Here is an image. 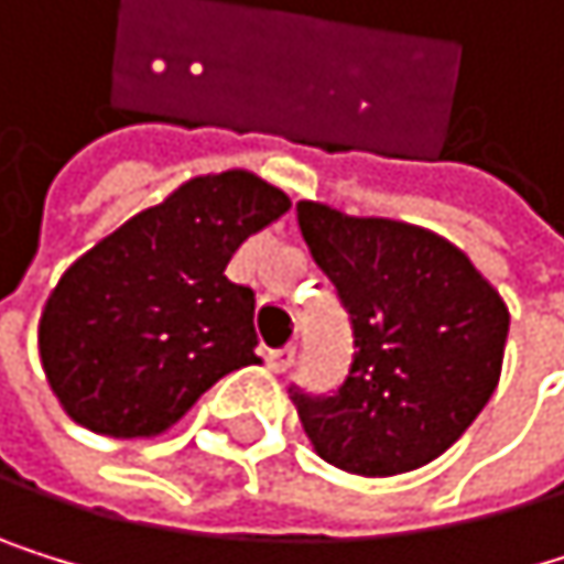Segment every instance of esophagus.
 Here are the masks:
<instances>
[{"label": "esophagus", "instance_id": "34e87169", "mask_svg": "<svg viewBox=\"0 0 564 564\" xmlns=\"http://www.w3.org/2000/svg\"><path fill=\"white\" fill-rule=\"evenodd\" d=\"M267 361H270L273 372H288V368L294 365V348L291 345L288 348H270L267 351Z\"/></svg>", "mask_w": 564, "mask_h": 564}]
</instances>
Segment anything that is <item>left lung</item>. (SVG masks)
<instances>
[{
	"mask_svg": "<svg viewBox=\"0 0 564 564\" xmlns=\"http://www.w3.org/2000/svg\"><path fill=\"white\" fill-rule=\"evenodd\" d=\"M297 226L355 338L335 392L291 389L317 457L361 477L436 460L501 379L511 324L501 294L430 229L321 203H297Z\"/></svg>",
	"mask_w": 564,
	"mask_h": 564,
	"instance_id": "8db88e82",
	"label": "left lung"
}]
</instances>
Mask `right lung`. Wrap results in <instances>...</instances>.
I'll return each instance as SVG.
<instances>
[{"instance_id": "add662e5", "label": "right lung", "mask_w": 564, "mask_h": 564, "mask_svg": "<svg viewBox=\"0 0 564 564\" xmlns=\"http://www.w3.org/2000/svg\"><path fill=\"white\" fill-rule=\"evenodd\" d=\"M288 209L250 172L199 175L84 253L40 317L43 372L67 416L118 440L159 436L257 365L253 291L226 263Z\"/></svg>"}]
</instances>
